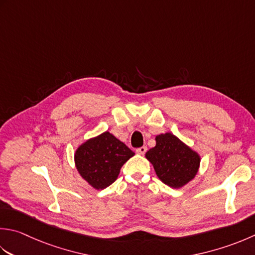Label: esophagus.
Returning a JSON list of instances; mask_svg holds the SVG:
<instances>
[{
  "mask_svg": "<svg viewBox=\"0 0 255 255\" xmlns=\"http://www.w3.org/2000/svg\"><path fill=\"white\" fill-rule=\"evenodd\" d=\"M146 151H147V147L146 146H142L140 148H137L136 149V152L139 153V154H144V153H146Z\"/></svg>",
  "mask_w": 255,
  "mask_h": 255,
  "instance_id": "1",
  "label": "esophagus"
}]
</instances>
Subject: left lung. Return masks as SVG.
I'll return each mask as SVG.
<instances>
[{
	"instance_id": "8db88e82",
	"label": "left lung",
	"mask_w": 255,
	"mask_h": 255,
	"mask_svg": "<svg viewBox=\"0 0 255 255\" xmlns=\"http://www.w3.org/2000/svg\"><path fill=\"white\" fill-rule=\"evenodd\" d=\"M158 178L167 186L178 189L196 177L200 156L171 132L158 134L156 146L146 152Z\"/></svg>"
}]
</instances>
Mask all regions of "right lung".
<instances>
[{
	"label": "right lung",
	"instance_id": "1",
	"mask_svg": "<svg viewBox=\"0 0 255 255\" xmlns=\"http://www.w3.org/2000/svg\"><path fill=\"white\" fill-rule=\"evenodd\" d=\"M134 154L111 132L88 139L75 152V164L82 178L97 190L116 180L121 168Z\"/></svg>",
	"mask_w": 255,
	"mask_h": 255
}]
</instances>
